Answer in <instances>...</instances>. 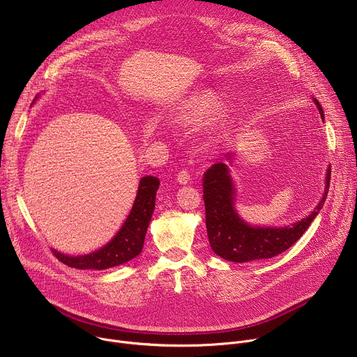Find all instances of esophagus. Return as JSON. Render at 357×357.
<instances>
[{
    "label": "esophagus",
    "mask_w": 357,
    "mask_h": 357,
    "mask_svg": "<svg viewBox=\"0 0 357 357\" xmlns=\"http://www.w3.org/2000/svg\"><path fill=\"white\" fill-rule=\"evenodd\" d=\"M176 179H178V182H179L181 185L188 183V182H189V179H190V174H189V171H188V169H181V171L178 172Z\"/></svg>",
    "instance_id": "34e87169"
}]
</instances>
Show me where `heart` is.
Here are the masks:
<instances>
[{
  "label": "heart",
  "mask_w": 357,
  "mask_h": 357,
  "mask_svg": "<svg viewBox=\"0 0 357 357\" xmlns=\"http://www.w3.org/2000/svg\"><path fill=\"white\" fill-rule=\"evenodd\" d=\"M218 105V97L213 93H200L188 100L182 107H179V110L176 112V120L188 126L197 124L205 120L211 113H213Z\"/></svg>",
  "instance_id": "1"
}]
</instances>
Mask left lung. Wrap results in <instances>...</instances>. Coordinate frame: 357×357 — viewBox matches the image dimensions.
I'll list each match as a JSON object with an SVG mask.
<instances>
[{"label": "left lung", "mask_w": 357, "mask_h": 357, "mask_svg": "<svg viewBox=\"0 0 357 357\" xmlns=\"http://www.w3.org/2000/svg\"><path fill=\"white\" fill-rule=\"evenodd\" d=\"M324 119L319 101L314 98ZM230 158V155H226ZM331 183V168L326 174L324 197L315 211L298 223L287 227H252L245 225L234 211V186L229 168L223 162L212 165L203 176V200L206 211V230L212 250L229 261L247 263L278 256L307 231L322 209Z\"/></svg>", "instance_id": "8db88e82"}]
</instances>
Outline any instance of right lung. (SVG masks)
<instances>
[{
	"mask_svg": "<svg viewBox=\"0 0 357 357\" xmlns=\"http://www.w3.org/2000/svg\"><path fill=\"white\" fill-rule=\"evenodd\" d=\"M158 188L160 179L155 176H144L139 181L137 197L127 220L117 236L103 248L77 257H69L52 250L55 257L68 267L79 270H106L137 257L142 250L145 233L155 208Z\"/></svg>",
	"mask_w": 357,
	"mask_h": 357,
	"instance_id": "right-lung-1",
	"label": "right lung"
}]
</instances>
